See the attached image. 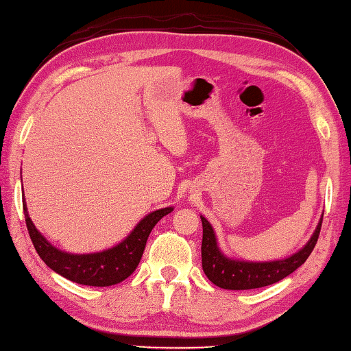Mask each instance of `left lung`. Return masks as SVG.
Returning <instances> with one entry per match:
<instances>
[{
	"mask_svg": "<svg viewBox=\"0 0 351 351\" xmlns=\"http://www.w3.org/2000/svg\"><path fill=\"white\" fill-rule=\"evenodd\" d=\"M201 221H203L201 261H203L204 274L217 287L237 291L268 287L294 272L310 257L317 243L320 228H322V218H320L316 230L306 245L288 258L274 261H243L226 257L219 251L210 223L203 215H201Z\"/></svg>",
	"mask_w": 351,
	"mask_h": 351,
	"instance_id": "8db88e82",
	"label": "left lung"
}]
</instances>
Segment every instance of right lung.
I'll use <instances>...</instances> for the list:
<instances>
[{"instance_id":"right-lung-1","label":"right lung","mask_w":351,"mask_h":351,"mask_svg":"<svg viewBox=\"0 0 351 351\" xmlns=\"http://www.w3.org/2000/svg\"><path fill=\"white\" fill-rule=\"evenodd\" d=\"M23 210L35 251L52 271L71 282L88 285V287H111L133 274L144 254L147 239L154 224L173 210V207H164L148 213L125 240L114 247L94 254H69L52 246L34 226L26 203H23Z\"/></svg>"}]
</instances>
